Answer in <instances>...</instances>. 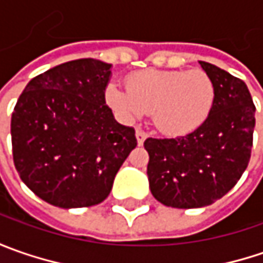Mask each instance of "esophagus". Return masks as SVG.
<instances>
[{"mask_svg": "<svg viewBox=\"0 0 263 263\" xmlns=\"http://www.w3.org/2000/svg\"><path fill=\"white\" fill-rule=\"evenodd\" d=\"M147 137V135L143 132V130H136V139H137V143L139 145H143V142H145V139Z\"/></svg>", "mask_w": 263, "mask_h": 263, "instance_id": "1", "label": "esophagus"}]
</instances>
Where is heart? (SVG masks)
<instances>
[{
	"label": "heart",
	"mask_w": 263,
	"mask_h": 263,
	"mask_svg": "<svg viewBox=\"0 0 263 263\" xmlns=\"http://www.w3.org/2000/svg\"><path fill=\"white\" fill-rule=\"evenodd\" d=\"M108 105L133 120L152 114L167 135H186L202 126L215 101V86L203 70H142L130 74L127 89L117 83L105 90Z\"/></svg>",
	"instance_id": "obj_1"
}]
</instances>
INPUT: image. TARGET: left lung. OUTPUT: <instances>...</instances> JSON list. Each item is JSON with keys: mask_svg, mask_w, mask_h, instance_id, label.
<instances>
[{"mask_svg": "<svg viewBox=\"0 0 263 263\" xmlns=\"http://www.w3.org/2000/svg\"><path fill=\"white\" fill-rule=\"evenodd\" d=\"M200 66L215 86L203 124L186 136L145 140L149 187L165 206L212 205L237 184L250 161L256 108L246 83L214 64Z\"/></svg>", "mask_w": 263, "mask_h": 263, "instance_id": "8db88e82", "label": "left lung"}]
</instances>
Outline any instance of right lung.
<instances>
[{"label":"right lung","instance_id":"right-lung-1","mask_svg":"<svg viewBox=\"0 0 263 263\" xmlns=\"http://www.w3.org/2000/svg\"><path fill=\"white\" fill-rule=\"evenodd\" d=\"M111 64L82 58L33 77L11 116L13 159L36 196L58 208L105 200L136 147L135 128L105 102Z\"/></svg>","mask_w":263,"mask_h":263}]
</instances>
